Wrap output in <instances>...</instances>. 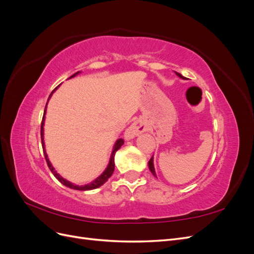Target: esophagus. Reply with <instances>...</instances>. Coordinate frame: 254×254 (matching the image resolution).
Masks as SVG:
<instances>
[{
	"label": "esophagus",
	"mask_w": 254,
	"mask_h": 254,
	"mask_svg": "<svg viewBox=\"0 0 254 254\" xmlns=\"http://www.w3.org/2000/svg\"><path fill=\"white\" fill-rule=\"evenodd\" d=\"M145 131V125L141 120H137L133 122L131 125H130L125 131V139L126 140H131L134 136L141 134Z\"/></svg>",
	"instance_id": "esophagus-1"
}]
</instances>
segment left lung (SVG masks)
<instances>
[{
    "label": "left lung",
    "mask_w": 254,
    "mask_h": 254,
    "mask_svg": "<svg viewBox=\"0 0 254 254\" xmlns=\"http://www.w3.org/2000/svg\"><path fill=\"white\" fill-rule=\"evenodd\" d=\"M176 73V75H178L180 78H182V79H187L186 77H183V76L180 74V73H177V72H175ZM148 167H149V170H150V172H151V174L156 177V172H155V167H153V156L150 158V160H149V162H148Z\"/></svg>",
    "instance_id": "left-lung-1"
}]
</instances>
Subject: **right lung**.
Listing matches in <instances>:
<instances>
[{
	"instance_id": "1",
	"label": "right lung",
	"mask_w": 254,
	"mask_h": 254,
	"mask_svg": "<svg viewBox=\"0 0 254 254\" xmlns=\"http://www.w3.org/2000/svg\"><path fill=\"white\" fill-rule=\"evenodd\" d=\"M78 73H79V72L75 73L74 75H72V76H71L70 78L74 77V76H76V75H77ZM57 88H58V87H57ZM57 88H55V90H56ZM55 90H53V92L55 91ZM53 92L51 93V95H50L49 99L51 98V96H52V94H53ZM47 105H48V103H47ZM45 111H47V106H45L44 113H43V118H42V123H41V142H42V148H43V153H44L45 160H47L48 166H49V168L51 170V172L53 173V175L55 176V177H56V179H58V181H60L61 183H63L64 186H65V187H67V188H70V189H73V190H94V189H97V188H99L101 186H103V184L110 178L111 175H112V174H113V172H114V155H115V152H117V151L121 148V146H122L123 144H124V140H123V139H119V140L117 141V143H115L114 147H113V150H112V155H111V158H110V161H109V164H108V166H107V168L105 170V172H104L101 176H99L97 179H95L94 181H92L91 183L87 184V186H82V187L75 186V184H73V183H71L70 181H67V180L64 179L63 177H61L59 174H57V172L55 171V168L53 167V165H52V164H51V162H50V160H49V158H48L47 152H45L44 141H43V125H44Z\"/></svg>"
}]
</instances>
